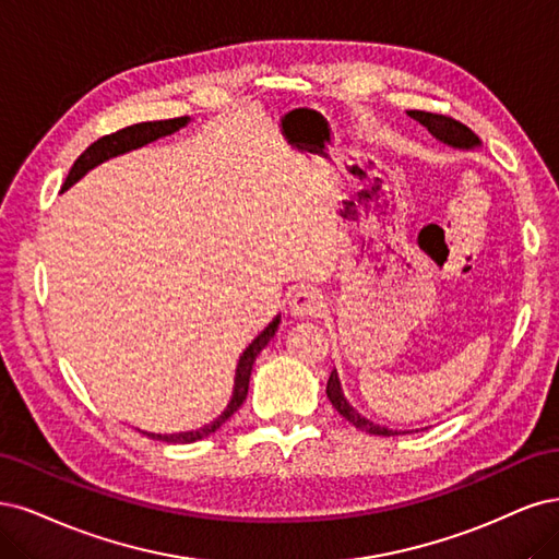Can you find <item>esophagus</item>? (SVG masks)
I'll use <instances>...</instances> for the list:
<instances>
[{"label": "esophagus", "mask_w": 559, "mask_h": 559, "mask_svg": "<svg viewBox=\"0 0 559 559\" xmlns=\"http://www.w3.org/2000/svg\"><path fill=\"white\" fill-rule=\"evenodd\" d=\"M322 295L316 290V287H299V290L293 293L290 297V311L297 318H309V316H318L322 311Z\"/></svg>", "instance_id": "34e87169"}]
</instances>
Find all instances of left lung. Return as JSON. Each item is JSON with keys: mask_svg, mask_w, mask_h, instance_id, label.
Returning a JSON list of instances; mask_svg holds the SVG:
<instances>
[{"mask_svg": "<svg viewBox=\"0 0 559 559\" xmlns=\"http://www.w3.org/2000/svg\"><path fill=\"white\" fill-rule=\"evenodd\" d=\"M408 116L413 120H418L423 128L429 130L431 136H437L439 141H443L445 146H453V148H462V151H472L476 146H480V139L466 128V124H462L460 120L455 118H448V116H441V114H429V111H408ZM328 397L332 402V406L338 411V416H344L350 425H355L357 429L362 431H369V435H376V437H392L397 435V431H392L388 427H381V425H373L371 420L362 418L359 413L346 402L344 392H341V383H338V373L336 369H332L330 373V381H328Z\"/></svg>", "mask_w": 559, "mask_h": 559, "instance_id": "left-lung-1", "label": "left lung"}]
</instances>
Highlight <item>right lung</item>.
Returning <instances> with one entry per match:
<instances>
[{
	"label": "right lung",
	"mask_w": 559,
	"mask_h": 559,
	"mask_svg": "<svg viewBox=\"0 0 559 559\" xmlns=\"http://www.w3.org/2000/svg\"><path fill=\"white\" fill-rule=\"evenodd\" d=\"M190 122L188 116H181V118H171V120H153V122H139V124H130V128L124 130H118L114 134H106L102 139H97L95 143H90V146L79 155V159L74 162V167H71L67 181L62 186V192L67 188L74 186L81 176H85L90 169L102 165V162H106L109 157H116V155H122L128 151H134V148H141L146 146V143L159 139V136H167V134H174L181 128H186V124ZM278 322H281V316H276L269 325L253 338V344H250L243 355L239 357V365H237V376H234V392H231V400L227 404V408L221 413L218 418H215L211 425H204L202 429H192V431H181V435H151V431H143V435H148L151 439H157V441H167V443H192V441H200L209 435H213L215 429H221L225 420H229L234 413H237V408L243 404L246 394H248V383H250V371H253V365H255V357L262 353V348L269 344V338H272L278 330Z\"/></svg>",
	"instance_id": "add662e5"
}]
</instances>
